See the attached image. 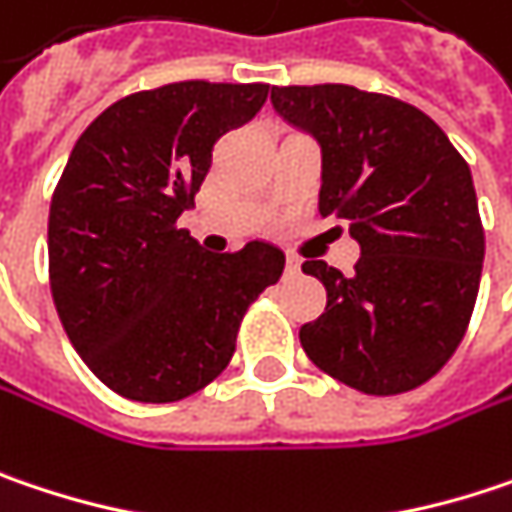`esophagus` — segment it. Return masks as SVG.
I'll return each instance as SVG.
<instances>
[{"instance_id":"esophagus-1","label":"esophagus","mask_w":512,"mask_h":512,"mask_svg":"<svg viewBox=\"0 0 512 512\" xmlns=\"http://www.w3.org/2000/svg\"><path fill=\"white\" fill-rule=\"evenodd\" d=\"M300 265H303V262H300L297 256H288V259H285V274H300Z\"/></svg>"}]
</instances>
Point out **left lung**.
Here are the masks:
<instances>
[{"mask_svg":"<svg viewBox=\"0 0 512 512\" xmlns=\"http://www.w3.org/2000/svg\"><path fill=\"white\" fill-rule=\"evenodd\" d=\"M274 110L320 148V212L349 224L361 259L344 276L320 259L303 271L326 311L300 344L332 379L390 396L428 382L475 309L484 230L472 171L422 110L349 84L274 87Z\"/></svg>","mask_w":512,"mask_h":512,"instance_id":"1","label":"left lung"}]
</instances>
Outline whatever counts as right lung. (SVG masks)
<instances>
[{"mask_svg":"<svg viewBox=\"0 0 512 512\" xmlns=\"http://www.w3.org/2000/svg\"><path fill=\"white\" fill-rule=\"evenodd\" d=\"M268 84L180 81L110 104L75 142L49 212L60 323L92 373L133 402H177L221 376L247 306L285 253H209L177 218L212 145L250 122Z\"/></svg>","mask_w":512,"mask_h":512,"instance_id":"obj_1","label":"right lung"}]
</instances>
